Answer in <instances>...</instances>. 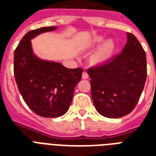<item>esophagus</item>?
Segmentation results:
<instances>
[{
    "label": "esophagus",
    "instance_id": "34e87169",
    "mask_svg": "<svg viewBox=\"0 0 156 156\" xmlns=\"http://www.w3.org/2000/svg\"><path fill=\"white\" fill-rule=\"evenodd\" d=\"M82 77H83V79H87V78H88V77H89L88 73L84 71V72L83 73V75H82Z\"/></svg>",
    "mask_w": 156,
    "mask_h": 156
}]
</instances>
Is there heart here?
Here are the masks:
<instances>
[{"instance_id":"heart-1","label":"heart","mask_w":156,"mask_h":156,"mask_svg":"<svg viewBox=\"0 0 156 156\" xmlns=\"http://www.w3.org/2000/svg\"><path fill=\"white\" fill-rule=\"evenodd\" d=\"M105 41L104 37L97 36L94 37L91 42V47L94 48L97 47ZM116 45L113 40H108L102 45L97 51L94 52L91 56V62L93 65H101L103 63L106 62L112 57L115 51Z\"/></svg>"}]
</instances>
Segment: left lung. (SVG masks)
I'll use <instances>...</instances> for the list:
<instances>
[{"label":"left lung","mask_w":156,"mask_h":156,"mask_svg":"<svg viewBox=\"0 0 156 156\" xmlns=\"http://www.w3.org/2000/svg\"><path fill=\"white\" fill-rule=\"evenodd\" d=\"M120 54L87 69L96 110L107 118L128 115L137 104L147 79V56L133 34Z\"/></svg>","instance_id":"left-lung-1"}]
</instances>
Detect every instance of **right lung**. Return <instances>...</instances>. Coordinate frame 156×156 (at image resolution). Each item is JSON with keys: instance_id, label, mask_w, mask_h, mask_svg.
Here are the masks:
<instances>
[{"instance_id": "add662e5", "label": "right lung", "mask_w": 156, "mask_h": 156, "mask_svg": "<svg viewBox=\"0 0 156 156\" xmlns=\"http://www.w3.org/2000/svg\"><path fill=\"white\" fill-rule=\"evenodd\" d=\"M56 28L42 27L29 31L14 53V74L19 91L31 110L45 118L59 117L67 112L83 71L39 59L33 54L31 40Z\"/></svg>"}]
</instances>
